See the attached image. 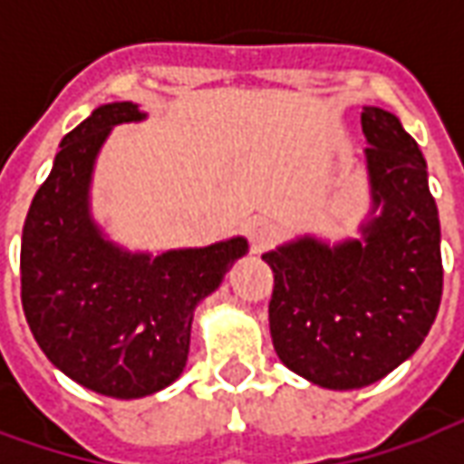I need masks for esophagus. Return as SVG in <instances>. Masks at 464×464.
I'll return each instance as SVG.
<instances>
[{"instance_id":"34e87169","label":"esophagus","mask_w":464,"mask_h":464,"mask_svg":"<svg viewBox=\"0 0 464 464\" xmlns=\"http://www.w3.org/2000/svg\"><path fill=\"white\" fill-rule=\"evenodd\" d=\"M273 233H276V226L266 218H256L248 226V238H251L253 248H263L273 238Z\"/></svg>"}]
</instances>
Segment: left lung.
I'll return each instance as SVG.
<instances>
[{"label": "left lung", "mask_w": 464, "mask_h": 464, "mask_svg": "<svg viewBox=\"0 0 464 464\" xmlns=\"http://www.w3.org/2000/svg\"><path fill=\"white\" fill-rule=\"evenodd\" d=\"M370 193L380 208L362 241L281 246L268 303L273 348L321 388L378 382L422 345L442 298L440 218L428 163L398 116L362 106Z\"/></svg>", "instance_id": "left-lung-1"}]
</instances>
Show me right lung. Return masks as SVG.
I'll list each match as a JSON object with an SVG mask.
<instances>
[{
  "label": "right lung",
  "mask_w": 464,
  "mask_h": 464,
  "mask_svg": "<svg viewBox=\"0 0 464 464\" xmlns=\"http://www.w3.org/2000/svg\"><path fill=\"white\" fill-rule=\"evenodd\" d=\"M131 102L104 104L59 143L22 231V308L64 375L109 398H143L186 368L196 303L218 288L243 238L161 256L126 253L89 216L94 159L111 126L139 121Z\"/></svg>",
  "instance_id": "obj_1"
}]
</instances>
